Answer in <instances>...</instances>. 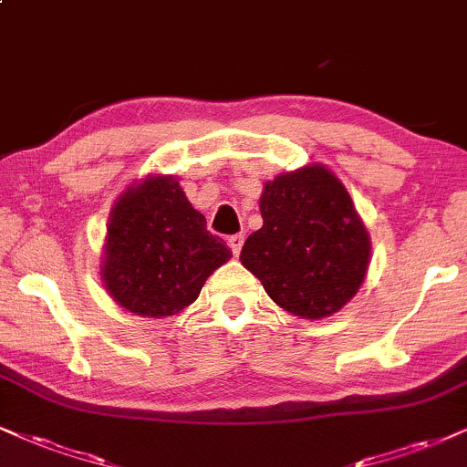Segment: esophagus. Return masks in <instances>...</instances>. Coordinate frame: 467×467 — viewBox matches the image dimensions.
<instances>
[{"label":"esophagus","mask_w":467,"mask_h":467,"mask_svg":"<svg viewBox=\"0 0 467 467\" xmlns=\"http://www.w3.org/2000/svg\"><path fill=\"white\" fill-rule=\"evenodd\" d=\"M227 244H229V249H232L234 255H240V251H243V244H244V235L243 234L229 235Z\"/></svg>","instance_id":"esophagus-1"}]
</instances>
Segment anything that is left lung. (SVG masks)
Wrapping results in <instances>:
<instances>
[{"label": "left lung", "mask_w": 467, "mask_h": 467, "mask_svg": "<svg viewBox=\"0 0 467 467\" xmlns=\"http://www.w3.org/2000/svg\"><path fill=\"white\" fill-rule=\"evenodd\" d=\"M264 224L240 262L287 314L333 316L364 284L370 235L348 190L329 166L312 162L264 183Z\"/></svg>", "instance_id": "left-lung-1"}]
</instances>
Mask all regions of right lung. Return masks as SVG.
Returning <instances> with one entry per match:
<instances>
[{"mask_svg":"<svg viewBox=\"0 0 467 467\" xmlns=\"http://www.w3.org/2000/svg\"><path fill=\"white\" fill-rule=\"evenodd\" d=\"M232 251L205 229L180 180L147 175L114 201L99 275L120 307L145 318L182 314Z\"/></svg>","mask_w":467,"mask_h":467,"instance_id":"1","label":"right lung"}]
</instances>
